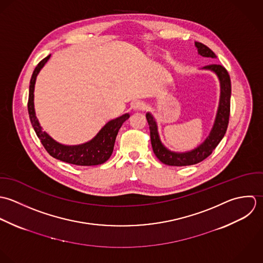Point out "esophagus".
I'll use <instances>...</instances> for the list:
<instances>
[{
  "label": "esophagus",
  "instance_id": "1",
  "mask_svg": "<svg viewBox=\"0 0 263 263\" xmlns=\"http://www.w3.org/2000/svg\"><path fill=\"white\" fill-rule=\"evenodd\" d=\"M133 108H134L135 110H143V109L146 108V105H145V103L138 101V102H136V103L133 104Z\"/></svg>",
  "mask_w": 263,
  "mask_h": 263
}]
</instances>
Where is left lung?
I'll use <instances>...</instances> for the list:
<instances>
[{
    "mask_svg": "<svg viewBox=\"0 0 263 263\" xmlns=\"http://www.w3.org/2000/svg\"><path fill=\"white\" fill-rule=\"evenodd\" d=\"M198 53L206 58H216L215 53L209 47L201 43H195ZM202 69L210 70L216 74L220 84V97L217 107L215 120L208 138L195 149L187 153H175L167 149L160 141L158 135V124L151 112L146 114V119L151 130V140L155 155L164 164L174 166L191 165L202 161L210 157L215 149L217 144L223 138L230 118V106H231V79L228 71L224 67L217 64H211L203 67Z\"/></svg>",
    "mask_w": 263,
    "mask_h": 263,
    "instance_id": "1",
    "label": "left lung"
}]
</instances>
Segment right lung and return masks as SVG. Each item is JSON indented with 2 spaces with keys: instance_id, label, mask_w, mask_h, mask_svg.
<instances>
[{
  "instance_id": "obj_1",
  "label": "right lung",
  "mask_w": 263,
  "mask_h": 263,
  "mask_svg": "<svg viewBox=\"0 0 263 263\" xmlns=\"http://www.w3.org/2000/svg\"><path fill=\"white\" fill-rule=\"evenodd\" d=\"M51 54L42 60L35 67L29 84V97H28V114L31 125L40 138L42 144L46 151L53 157L62 161L76 164V165H98L105 162L110 158L116 137L123 123L129 119L130 115L125 114L121 117L107 122L100 130V132L88 142L79 145H64L55 140L43 130L34 110V84L36 76L42 68L49 61Z\"/></svg>"
}]
</instances>
